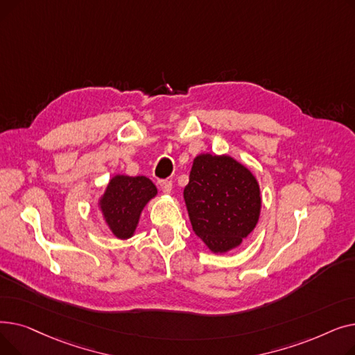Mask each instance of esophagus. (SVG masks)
Listing matches in <instances>:
<instances>
[{"label":"esophagus","mask_w":355,"mask_h":355,"mask_svg":"<svg viewBox=\"0 0 355 355\" xmlns=\"http://www.w3.org/2000/svg\"><path fill=\"white\" fill-rule=\"evenodd\" d=\"M158 185L165 194H170L173 190V181L170 180H158Z\"/></svg>","instance_id":"34e87169"}]
</instances>
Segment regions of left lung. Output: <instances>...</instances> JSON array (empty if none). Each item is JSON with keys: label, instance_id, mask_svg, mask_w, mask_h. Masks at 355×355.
<instances>
[{"label": "left lung", "instance_id": "8db88e82", "mask_svg": "<svg viewBox=\"0 0 355 355\" xmlns=\"http://www.w3.org/2000/svg\"><path fill=\"white\" fill-rule=\"evenodd\" d=\"M182 196L194 233L216 254L243 243L262 211L256 177L227 154H198Z\"/></svg>", "mask_w": 355, "mask_h": 355}]
</instances>
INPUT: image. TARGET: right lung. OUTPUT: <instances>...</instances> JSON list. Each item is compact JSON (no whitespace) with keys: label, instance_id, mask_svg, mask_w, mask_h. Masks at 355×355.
I'll list each match as a JSON object with an SVG mask.
<instances>
[{"label":"right lung","instance_id":"1","mask_svg":"<svg viewBox=\"0 0 355 355\" xmlns=\"http://www.w3.org/2000/svg\"><path fill=\"white\" fill-rule=\"evenodd\" d=\"M157 194L155 184L148 177L116 174L98 198V209L110 233L126 240L135 234L145 206Z\"/></svg>","mask_w":355,"mask_h":355}]
</instances>
